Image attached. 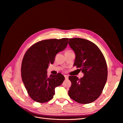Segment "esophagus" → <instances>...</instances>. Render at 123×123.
<instances>
[{
  "mask_svg": "<svg viewBox=\"0 0 123 123\" xmlns=\"http://www.w3.org/2000/svg\"><path fill=\"white\" fill-rule=\"evenodd\" d=\"M64 76H65V79H66V80H68V79L69 77H68V75H64Z\"/></svg>",
  "mask_w": 123,
  "mask_h": 123,
  "instance_id": "1",
  "label": "esophagus"
}]
</instances>
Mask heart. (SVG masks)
I'll return each instance as SVG.
<instances>
[{
	"label": "heart",
	"mask_w": 123,
	"mask_h": 123,
	"mask_svg": "<svg viewBox=\"0 0 123 123\" xmlns=\"http://www.w3.org/2000/svg\"><path fill=\"white\" fill-rule=\"evenodd\" d=\"M69 51H71V50H68V51H67L66 52H69Z\"/></svg>",
	"instance_id": "b5f03b06"
}]
</instances>
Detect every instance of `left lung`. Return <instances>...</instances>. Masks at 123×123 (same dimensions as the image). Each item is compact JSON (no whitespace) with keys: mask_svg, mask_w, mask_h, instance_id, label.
Listing matches in <instances>:
<instances>
[{"mask_svg":"<svg viewBox=\"0 0 123 123\" xmlns=\"http://www.w3.org/2000/svg\"><path fill=\"white\" fill-rule=\"evenodd\" d=\"M75 54L73 66L80 68L84 75L79 79L70 76L71 98L80 104L91 103L101 94L106 84L108 70L105 58L98 47L88 40L70 38L68 42Z\"/></svg>","mask_w":123,"mask_h":123,"instance_id":"left-lung-1","label":"left lung"}]
</instances>
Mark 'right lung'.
Masks as SVG:
<instances>
[{
    "label": "right lung",
    "instance_id": "add662e5",
    "mask_svg": "<svg viewBox=\"0 0 123 123\" xmlns=\"http://www.w3.org/2000/svg\"><path fill=\"white\" fill-rule=\"evenodd\" d=\"M69 38L40 41L26 52L21 64V77L29 96L36 102L49 101L55 94V88L62 84L64 76L61 73L48 76L47 69L53 64L55 56L65 50Z\"/></svg>",
    "mask_w": 123,
    "mask_h": 123
}]
</instances>
